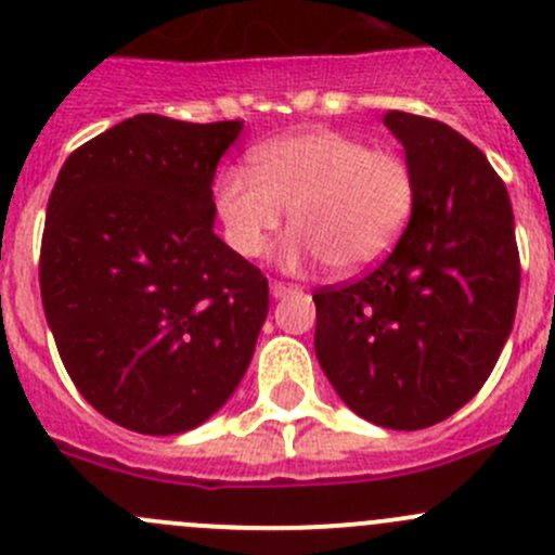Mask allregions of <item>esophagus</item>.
<instances>
[{"mask_svg": "<svg viewBox=\"0 0 555 555\" xmlns=\"http://www.w3.org/2000/svg\"><path fill=\"white\" fill-rule=\"evenodd\" d=\"M270 291H272V296H275V299H280V296H285V294H294L296 285L294 283H283V280H272Z\"/></svg>", "mask_w": 555, "mask_h": 555, "instance_id": "34e87169", "label": "esophagus"}]
</instances>
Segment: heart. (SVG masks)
<instances>
[{
    "label": "heart",
    "instance_id": "1",
    "mask_svg": "<svg viewBox=\"0 0 555 555\" xmlns=\"http://www.w3.org/2000/svg\"><path fill=\"white\" fill-rule=\"evenodd\" d=\"M418 178L408 156L370 147L337 129H310L267 142L254 172L227 167L212 185L227 243L259 259L291 212L296 237L285 264L323 261L337 275L380 264L413 218Z\"/></svg>",
    "mask_w": 555,
    "mask_h": 555
}]
</instances>
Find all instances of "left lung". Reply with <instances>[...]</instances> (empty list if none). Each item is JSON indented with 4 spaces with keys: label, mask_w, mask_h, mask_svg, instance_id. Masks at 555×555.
Here are the masks:
<instances>
[{
    "label": "left lung",
    "mask_w": 555,
    "mask_h": 555,
    "mask_svg": "<svg viewBox=\"0 0 555 555\" xmlns=\"http://www.w3.org/2000/svg\"><path fill=\"white\" fill-rule=\"evenodd\" d=\"M383 124L404 145L418 199L375 270L312 294L315 356L356 415L415 431L488 380L513 328L520 259L507 189L480 147L402 109Z\"/></svg>",
    "instance_id": "1"
}]
</instances>
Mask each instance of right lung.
<instances>
[{
  "label": "right lung",
  "mask_w": 555,
  "mask_h": 555,
  "mask_svg": "<svg viewBox=\"0 0 555 555\" xmlns=\"http://www.w3.org/2000/svg\"><path fill=\"white\" fill-rule=\"evenodd\" d=\"M240 131L134 115L69 153L51 191L48 326L86 402L124 429H194L250 364L270 285L212 232V178Z\"/></svg>",
  "instance_id": "obj_1"
}]
</instances>
